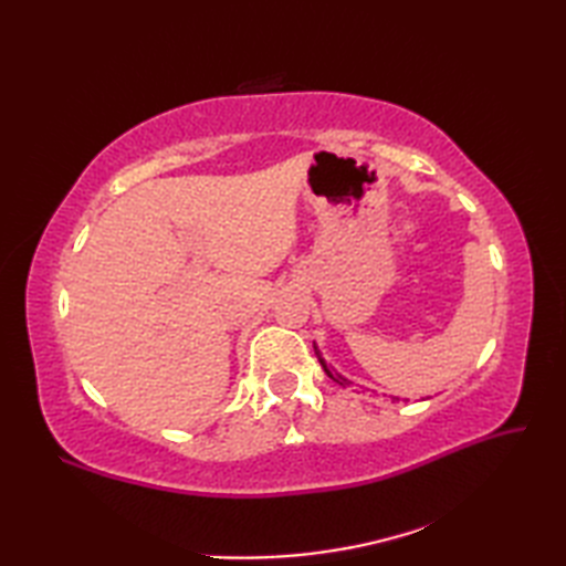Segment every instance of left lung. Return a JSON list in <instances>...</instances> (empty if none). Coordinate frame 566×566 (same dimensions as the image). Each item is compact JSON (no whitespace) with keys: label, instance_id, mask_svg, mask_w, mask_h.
I'll use <instances>...</instances> for the list:
<instances>
[{"label":"left lung","instance_id":"1","mask_svg":"<svg viewBox=\"0 0 566 566\" xmlns=\"http://www.w3.org/2000/svg\"><path fill=\"white\" fill-rule=\"evenodd\" d=\"M314 350H316V355H318V363H321V367H323V369H326V375H328L331 379H335V381H340V384H343V381H347L345 377H340V375H338V371H333V369L328 367V363H326V359H323V357H321V353H318V347H316V345H314Z\"/></svg>","mask_w":566,"mask_h":566}]
</instances>
